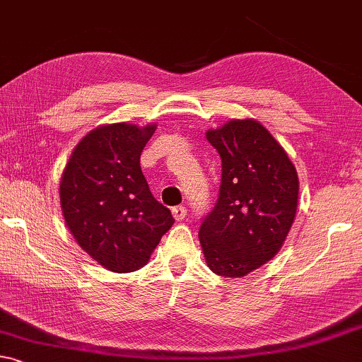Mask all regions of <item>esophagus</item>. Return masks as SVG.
Masks as SVG:
<instances>
[{"label":"esophagus","mask_w":362,"mask_h":362,"mask_svg":"<svg viewBox=\"0 0 362 362\" xmlns=\"http://www.w3.org/2000/svg\"><path fill=\"white\" fill-rule=\"evenodd\" d=\"M172 216H174L177 221L185 219V216H187V208H185V206H183V204L174 206V208H172Z\"/></svg>","instance_id":"esophagus-1"}]
</instances>
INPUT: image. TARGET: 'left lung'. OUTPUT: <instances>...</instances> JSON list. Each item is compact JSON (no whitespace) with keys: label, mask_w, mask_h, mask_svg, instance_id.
I'll return each instance as SVG.
<instances>
[{"label":"left lung","mask_w":362,"mask_h":362,"mask_svg":"<svg viewBox=\"0 0 362 362\" xmlns=\"http://www.w3.org/2000/svg\"><path fill=\"white\" fill-rule=\"evenodd\" d=\"M221 156L219 198L202 221L199 242L209 269L245 277L279 253L298 206L295 165L279 141L253 119L208 130Z\"/></svg>","instance_id":"left-lung-1"}]
</instances>
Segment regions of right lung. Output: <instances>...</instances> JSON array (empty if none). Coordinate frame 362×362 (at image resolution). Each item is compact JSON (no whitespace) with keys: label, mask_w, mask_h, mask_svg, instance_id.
<instances>
[{"label":"right lung","mask_w":362,"mask_h":362,"mask_svg":"<svg viewBox=\"0 0 362 362\" xmlns=\"http://www.w3.org/2000/svg\"><path fill=\"white\" fill-rule=\"evenodd\" d=\"M156 125L119 122L83 136L62 174L61 208L80 248L112 272L145 266L175 222L140 168Z\"/></svg>","instance_id":"right-lung-1"}]
</instances>
